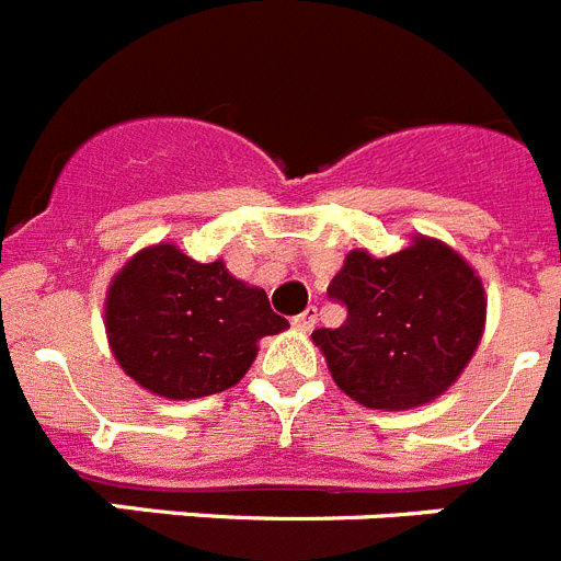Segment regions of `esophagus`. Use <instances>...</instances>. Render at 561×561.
I'll return each instance as SVG.
<instances>
[{"mask_svg": "<svg viewBox=\"0 0 561 561\" xmlns=\"http://www.w3.org/2000/svg\"><path fill=\"white\" fill-rule=\"evenodd\" d=\"M291 323H295L297 329L311 331V329H314V323H317V309H314V306H309V309L300 311V314H297L295 320H291Z\"/></svg>", "mask_w": 561, "mask_h": 561, "instance_id": "esophagus-1", "label": "esophagus"}]
</instances>
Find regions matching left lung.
<instances>
[{"mask_svg": "<svg viewBox=\"0 0 561 561\" xmlns=\"http://www.w3.org/2000/svg\"><path fill=\"white\" fill-rule=\"evenodd\" d=\"M329 297L345 306V323L317 329L311 340L340 390L374 410L433 401L458 379L483 334L480 277L430 238L388 257L354 250Z\"/></svg>", "mask_w": 561, "mask_h": 561, "instance_id": "obj_1", "label": "left lung"}]
</instances>
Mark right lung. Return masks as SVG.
I'll return each mask as SVG.
<instances>
[{"label": "right lung", "instance_id": "1", "mask_svg": "<svg viewBox=\"0 0 561 561\" xmlns=\"http://www.w3.org/2000/svg\"><path fill=\"white\" fill-rule=\"evenodd\" d=\"M286 325L264 289L236 280L221 261L199 264L173 244L134 255L106 297L114 359L165 399L232 388L250 370L255 342Z\"/></svg>", "mask_w": 561, "mask_h": 561}]
</instances>
